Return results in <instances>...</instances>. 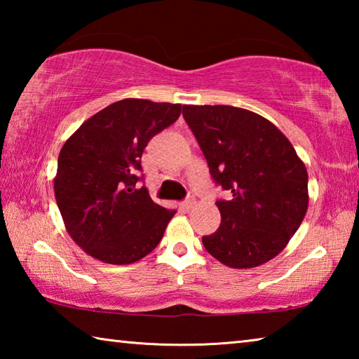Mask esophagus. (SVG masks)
I'll use <instances>...</instances> for the list:
<instances>
[{
    "label": "esophagus",
    "instance_id": "1",
    "mask_svg": "<svg viewBox=\"0 0 359 359\" xmlns=\"http://www.w3.org/2000/svg\"><path fill=\"white\" fill-rule=\"evenodd\" d=\"M194 205H196V199H194V196H188L185 201H184V208L187 209V210H190V209H193Z\"/></svg>",
    "mask_w": 359,
    "mask_h": 359
}]
</instances>
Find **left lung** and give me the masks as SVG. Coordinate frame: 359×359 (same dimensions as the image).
I'll list each match as a JSON object with an SVG mask.
<instances>
[{
  "label": "left lung",
  "mask_w": 359,
  "mask_h": 359,
  "mask_svg": "<svg viewBox=\"0 0 359 359\" xmlns=\"http://www.w3.org/2000/svg\"><path fill=\"white\" fill-rule=\"evenodd\" d=\"M184 118L218 185L222 223L203 244L234 269L276 258L306 217L309 175L293 144L269 120L234 106H184Z\"/></svg>",
  "instance_id": "1"
}]
</instances>
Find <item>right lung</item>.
Listing matches in <instances>:
<instances>
[{
  "mask_svg": "<svg viewBox=\"0 0 359 359\" xmlns=\"http://www.w3.org/2000/svg\"><path fill=\"white\" fill-rule=\"evenodd\" d=\"M182 104L126 98L85 120L63 144L53 191L65 228L107 264H131L160 244L177 210L137 188L144 149L179 118Z\"/></svg>",
  "mask_w": 359,
  "mask_h": 359,
  "instance_id": "right-lung-1",
  "label": "right lung"
}]
</instances>
